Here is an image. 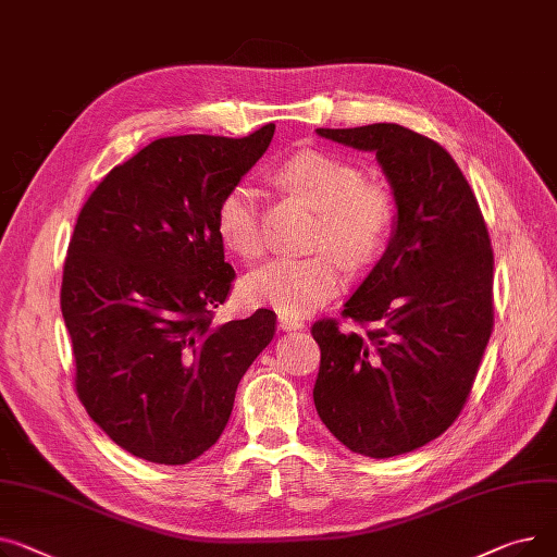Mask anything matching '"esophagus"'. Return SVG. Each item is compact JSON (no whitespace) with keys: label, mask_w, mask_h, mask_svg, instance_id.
Returning <instances> with one entry per match:
<instances>
[{"label":"esophagus","mask_w":557,"mask_h":557,"mask_svg":"<svg viewBox=\"0 0 557 557\" xmlns=\"http://www.w3.org/2000/svg\"><path fill=\"white\" fill-rule=\"evenodd\" d=\"M278 329L281 331H301L304 329V321L301 319H294V317H285V314H278Z\"/></svg>","instance_id":"34e87169"}]
</instances>
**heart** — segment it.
I'll return each instance as SVG.
<instances>
[{"mask_svg": "<svg viewBox=\"0 0 557 557\" xmlns=\"http://www.w3.org/2000/svg\"><path fill=\"white\" fill-rule=\"evenodd\" d=\"M278 180L319 211L314 232L317 253L281 256L260 265L243 281V297L285 317H306L321 308L346 281L348 265L375 260L394 234L398 218L396 193L384 182L364 180L355 163L306 150L281 163ZM220 243L251 260L263 251L260 195L249 182L228 186L215 209Z\"/></svg>", "mask_w": 557, "mask_h": 557, "instance_id": "b5f03b06", "label": "heart"}]
</instances>
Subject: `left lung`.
Wrapping results in <instances>:
<instances>
[{"instance_id": "obj_1", "label": "left lung", "mask_w": 557, "mask_h": 557, "mask_svg": "<svg viewBox=\"0 0 557 557\" xmlns=\"http://www.w3.org/2000/svg\"><path fill=\"white\" fill-rule=\"evenodd\" d=\"M373 150L398 200L394 238L342 308L312 323L321 362L314 407L350 451H413L461 416L495 325L487 226L451 154L398 123L317 127Z\"/></svg>"}]
</instances>
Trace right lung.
<instances>
[{
    "mask_svg": "<svg viewBox=\"0 0 557 557\" xmlns=\"http://www.w3.org/2000/svg\"><path fill=\"white\" fill-rule=\"evenodd\" d=\"M274 129L154 139L103 177L76 220L60 287L76 396L144 461L184 466L215 445L238 382L274 339L268 308L213 323L236 278L215 209Z\"/></svg>",
    "mask_w": 557,
    "mask_h": 557,
    "instance_id": "right-lung-1",
    "label": "right lung"
}]
</instances>
